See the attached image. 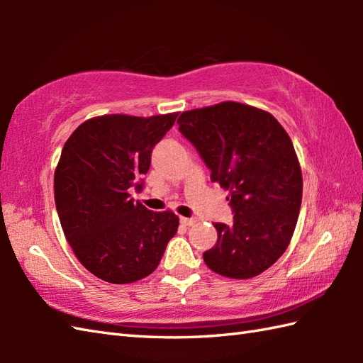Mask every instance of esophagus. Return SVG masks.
Here are the masks:
<instances>
[{"label":"esophagus","instance_id":"esophagus-1","mask_svg":"<svg viewBox=\"0 0 363 363\" xmlns=\"http://www.w3.org/2000/svg\"><path fill=\"white\" fill-rule=\"evenodd\" d=\"M181 223L184 226H191V225H195L196 223V218H187V217H181Z\"/></svg>","mask_w":363,"mask_h":363}]
</instances>
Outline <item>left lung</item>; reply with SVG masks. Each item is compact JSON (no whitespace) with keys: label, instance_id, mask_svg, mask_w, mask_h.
Wrapping results in <instances>:
<instances>
[{"label":"left lung","instance_id":"obj_1","mask_svg":"<svg viewBox=\"0 0 363 363\" xmlns=\"http://www.w3.org/2000/svg\"><path fill=\"white\" fill-rule=\"evenodd\" d=\"M181 134L229 191L234 223H215L217 243L203 254L212 272L250 279L279 259L295 233L303 174L289 134L272 113L235 101L182 112Z\"/></svg>","mask_w":363,"mask_h":363}]
</instances>
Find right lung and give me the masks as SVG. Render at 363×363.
Listing matches in <instances>:
<instances>
[{
    "label": "right lung",
    "instance_id": "1",
    "mask_svg": "<svg viewBox=\"0 0 363 363\" xmlns=\"http://www.w3.org/2000/svg\"><path fill=\"white\" fill-rule=\"evenodd\" d=\"M177 113L90 118L65 142L54 172V201L67 242L91 274L111 284L140 281L157 268L177 233L172 211L152 212L129 198L142 190L154 145Z\"/></svg>",
    "mask_w": 363,
    "mask_h": 363
}]
</instances>
